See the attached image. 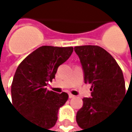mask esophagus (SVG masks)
I'll list each match as a JSON object with an SVG mask.
<instances>
[{
  "label": "esophagus",
  "mask_w": 132,
  "mask_h": 132,
  "mask_svg": "<svg viewBox=\"0 0 132 132\" xmlns=\"http://www.w3.org/2000/svg\"><path fill=\"white\" fill-rule=\"evenodd\" d=\"M75 97V96H73V94H71V93H69V97L70 98H73Z\"/></svg>",
  "instance_id": "1"
}]
</instances>
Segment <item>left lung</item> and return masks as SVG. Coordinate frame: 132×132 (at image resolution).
Masks as SVG:
<instances>
[{"mask_svg":"<svg viewBox=\"0 0 132 132\" xmlns=\"http://www.w3.org/2000/svg\"><path fill=\"white\" fill-rule=\"evenodd\" d=\"M74 51L82 65L85 83L91 85V97L83 98V106L76 116L78 126L85 130L116 109L127 93L125 81L118 63L102 47L86 45L75 47Z\"/></svg>","mask_w":132,"mask_h":132,"instance_id":"left-lung-1","label":"left lung"}]
</instances>
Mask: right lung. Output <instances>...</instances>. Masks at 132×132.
<instances>
[{"label":"right lung","mask_w":132,"mask_h":132,"mask_svg":"<svg viewBox=\"0 0 132 132\" xmlns=\"http://www.w3.org/2000/svg\"><path fill=\"white\" fill-rule=\"evenodd\" d=\"M73 51L72 47L43 46L18 65L11 86L12 101L15 109L28 120L47 129L56 123L59 109L69 96L65 92L49 91L46 86Z\"/></svg>","instance_id":"add662e5"}]
</instances>
